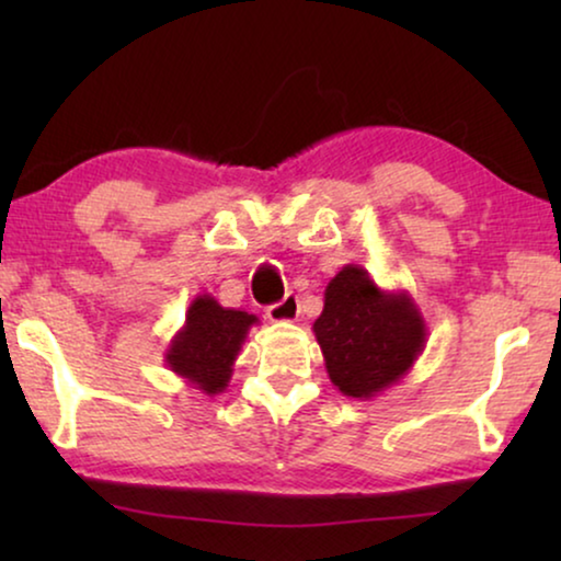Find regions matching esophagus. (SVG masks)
Here are the masks:
<instances>
[{
  "label": "esophagus",
  "instance_id": "1",
  "mask_svg": "<svg viewBox=\"0 0 561 561\" xmlns=\"http://www.w3.org/2000/svg\"><path fill=\"white\" fill-rule=\"evenodd\" d=\"M298 313H301V306H298V296L288 294L286 298H283V301L273 304L271 309H267V319L278 321V324H286V321H296Z\"/></svg>",
  "mask_w": 561,
  "mask_h": 561
}]
</instances>
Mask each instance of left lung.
Here are the masks:
<instances>
[{"mask_svg": "<svg viewBox=\"0 0 561 561\" xmlns=\"http://www.w3.org/2000/svg\"><path fill=\"white\" fill-rule=\"evenodd\" d=\"M329 380L370 401L401 382L426 347V321L409 290H382L363 265H344L313 321Z\"/></svg>", "mask_w": 561, "mask_h": 561, "instance_id": "obj_1", "label": "left lung"}]
</instances>
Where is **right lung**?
Instances as JSON below:
<instances>
[{"label":"right lung","instance_id":"right-lung-1","mask_svg":"<svg viewBox=\"0 0 561 561\" xmlns=\"http://www.w3.org/2000/svg\"><path fill=\"white\" fill-rule=\"evenodd\" d=\"M257 321L255 313L225 309L211 294H198L188 306L183 327L168 344V370L206 396L221 393L232 380L234 359Z\"/></svg>","mask_w":561,"mask_h":561}]
</instances>
